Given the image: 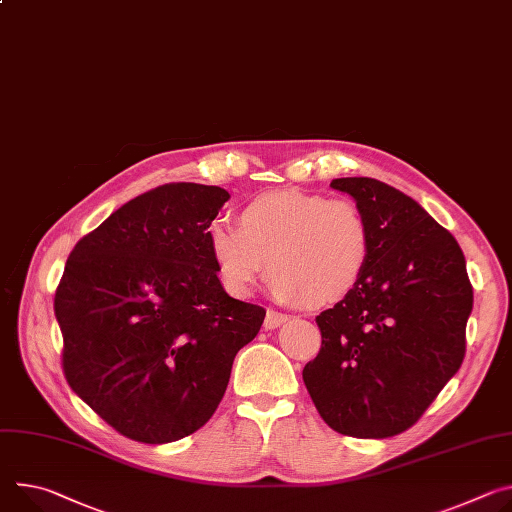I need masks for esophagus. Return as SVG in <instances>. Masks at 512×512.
<instances>
[{
  "mask_svg": "<svg viewBox=\"0 0 512 512\" xmlns=\"http://www.w3.org/2000/svg\"><path fill=\"white\" fill-rule=\"evenodd\" d=\"M286 320H288V314L275 312V310H267L263 327H265V329H277V327H282V324H284Z\"/></svg>",
  "mask_w": 512,
  "mask_h": 512,
  "instance_id": "esophagus-1",
  "label": "esophagus"
}]
</instances>
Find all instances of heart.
Wrapping results in <instances>:
<instances>
[{
    "mask_svg": "<svg viewBox=\"0 0 512 512\" xmlns=\"http://www.w3.org/2000/svg\"><path fill=\"white\" fill-rule=\"evenodd\" d=\"M206 239L230 294L249 296L271 263V294L314 306L353 292L371 255L369 222L357 202L300 190L251 200L239 212V228L214 220Z\"/></svg>",
    "mask_w": 512,
    "mask_h": 512,
    "instance_id": "heart-1",
    "label": "heart"
}]
</instances>
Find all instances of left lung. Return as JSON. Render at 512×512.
I'll return each mask as SVG.
<instances>
[{
  "label": "left lung",
  "mask_w": 512,
  "mask_h": 512,
  "mask_svg": "<svg viewBox=\"0 0 512 512\" xmlns=\"http://www.w3.org/2000/svg\"><path fill=\"white\" fill-rule=\"evenodd\" d=\"M371 230L359 284L316 316L318 355L302 378L331 429L386 439L410 429L466 355L474 292L457 241L429 212L371 177L333 179Z\"/></svg>",
  "instance_id": "obj_1"
}]
</instances>
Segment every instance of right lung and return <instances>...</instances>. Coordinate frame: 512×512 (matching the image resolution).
<instances>
[{
	"mask_svg": "<svg viewBox=\"0 0 512 512\" xmlns=\"http://www.w3.org/2000/svg\"><path fill=\"white\" fill-rule=\"evenodd\" d=\"M230 194L165 183L110 214L71 251L55 294L63 371L108 425L141 443L204 427L265 310L230 298L206 230Z\"/></svg>",
	"mask_w": 512,
	"mask_h": 512,
	"instance_id": "add662e5",
	"label": "right lung"
}]
</instances>
